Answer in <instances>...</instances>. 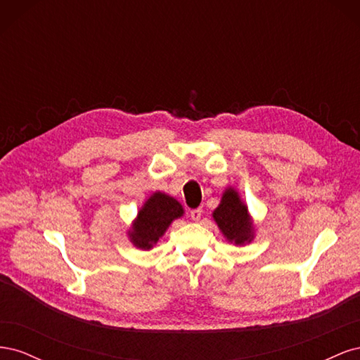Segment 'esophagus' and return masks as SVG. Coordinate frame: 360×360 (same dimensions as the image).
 I'll use <instances>...</instances> for the list:
<instances>
[{
    "mask_svg": "<svg viewBox=\"0 0 360 360\" xmlns=\"http://www.w3.org/2000/svg\"><path fill=\"white\" fill-rule=\"evenodd\" d=\"M201 214H202V209H193L191 210V217L193 221H200L201 219Z\"/></svg>",
    "mask_w": 360,
    "mask_h": 360,
    "instance_id": "1",
    "label": "esophagus"
}]
</instances>
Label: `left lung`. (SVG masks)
I'll list each match as a JSON object with an SVG mask.
<instances>
[{
	"label": "left lung",
	"instance_id": "8db88e82",
	"mask_svg": "<svg viewBox=\"0 0 360 360\" xmlns=\"http://www.w3.org/2000/svg\"><path fill=\"white\" fill-rule=\"evenodd\" d=\"M212 217L228 243L245 246L254 242L257 225L236 188H225L221 202L213 210Z\"/></svg>",
	"mask_w": 360,
	"mask_h": 360
}]
</instances>
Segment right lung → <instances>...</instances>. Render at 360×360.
<instances>
[{"label": "right lung", "instance_id": "obj_1", "mask_svg": "<svg viewBox=\"0 0 360 360\" xmlns=\"http://www.w3.org/2000/svg\"><path fill=\"white\" fill-rule=\"evenodd\" d=\"M183 205L171 195L156 191L143 202L127 230V238L135 248L150 250L165 236L169 225L183 217Z\"/></svg>", "mask_w": 360, "mask_h": 360}]
</instances>
